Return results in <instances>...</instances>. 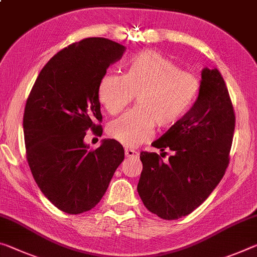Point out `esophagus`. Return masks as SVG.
<instances>
[{
	"mask_svg": "<svg viewBox=\"0 0 257 257\" xmlns=\"http://www.w3.org/2000/svg\"><path fill=\"white\" fill-rule=\"evenodd\" d=\"M124 154H125V157H129V158H137L138 157L137 151H134L132 149H125Z\"/></svg>",
	"mask_w": 257,
	"mask_h": 257,
	"instance_id": "obj_1",
	"label": "esophagus"
}]
</instances>
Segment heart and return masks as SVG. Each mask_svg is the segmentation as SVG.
Listing matches in <instances>:
<instances>
[{"label":"heart","mask_w":257,"mask_h":257,"mask_svg":"<svg viewBox=\"0 0 257 257\" xmlns=\"http://www.w3.org/2000/svg\"><path fill=\"white\" fill-rule=\"evenodd\" d=\"M200 91V82L172 60L146 50L129 60L124 75H104L98 98L111 114L121 112L137 95L136 108L111 121L108 136L125 146L149 140L154 124L169 127L192 107Z\"/></svg>","instance_id":"heart-1"}]
</instances>
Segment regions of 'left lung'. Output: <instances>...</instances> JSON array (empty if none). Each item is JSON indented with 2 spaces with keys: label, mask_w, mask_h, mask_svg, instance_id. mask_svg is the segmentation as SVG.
<instances>
[{
  "label": "left lung",
  "mask_w": 257,
  "mask_h": 257,
  "mask_svg": "<svg viewBox=\"0 0 257 257\" xmlns=\"http://www.w3.org/2000/svg\"><path fill=\"white\" fill-rule=\"evenodd\" d=\"M234 125L223 76L217 68L205 67L192 108L152 143L162 152L172 151L168 162L154 152L141 153L137 191L146 208L169 221L200 206L225 174Z\"/></svg>",
  "instance_id": "1"
}]
</instances>
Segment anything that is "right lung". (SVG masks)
<instances>
[{
	"mask_svg": "<svg viewBox=\"0 0 257 257\" xmlns=\"http://www.w3.org/2000/svg\"><path fill=\"white\" fill-rule=\"evenodd\" d=\"M125 47L104 38H89L60 50L36 79L24 113L27 161L36 184L64 213L90 210L106 192L124 159L119 142L103 140L90 151L85 132L103 129L98 87Z\"/></svg>",
	"mask_w": 257,
	"mask_h": 257,
	"instance_id": "obj_1",
	"label": "right lung"
}]
</instances>
